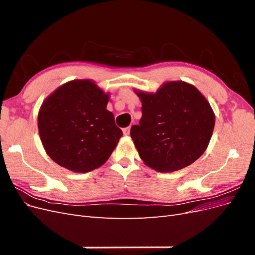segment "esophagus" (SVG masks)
<instances>
[{
  "label": "esophagus",
  "instance_id": "1",
  "mask_svg": "<svg viewBox=\"0 0 255 255\" xmlns=\"http://www.w3.org/2000/svg\"><path fill=\"white\" fill-rule=\"evenodd\" d=\"M129 130H130V128H129V127H128V128H123V134H125L126 136L129 135Z\"/></svg>",
  "mask_w": 255,
  "mask_h": 255
}]
</instances>
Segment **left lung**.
I'll use <instances>...</instances> for the list:
<instances>
[{
	"label": "left lung",
	"mask_w": 255,
	"mask_h": 255,
	"mask_svg": "<svg viewBox=\"0 0 255 255\" xmlns=\"http://www.w3.org/2000/svg\"><path fill=\"white\" fill-rule=\"evenodd\" d=\"M141 101L139 126L130 137L143 163L158 172L187 167L206 150L215 127V114L194 85L166 82L156 92L135 89Z\"/></svg>",
	"instance_id": "left-lung-1"
}]
</instances>
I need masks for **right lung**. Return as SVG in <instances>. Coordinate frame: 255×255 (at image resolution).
Instances as JSON below:
<instances>
[{"instance_id":"add662e5","label":"right lung","mask_w":255,"mask_h":255,"mask_svg":"<svg viewBox=\"0 0 255 255\" xmlns=\"http://www.w3.org/2000/svg\"><path fill=\"white\" fill-rule=\"evenodd\" d=\"M109 100L110 94L91 80L68 82L44 100L38 130L56 164L85 173L106 163L122 136L113 113L106 110Z\"/></svg>"}]
</instances>
